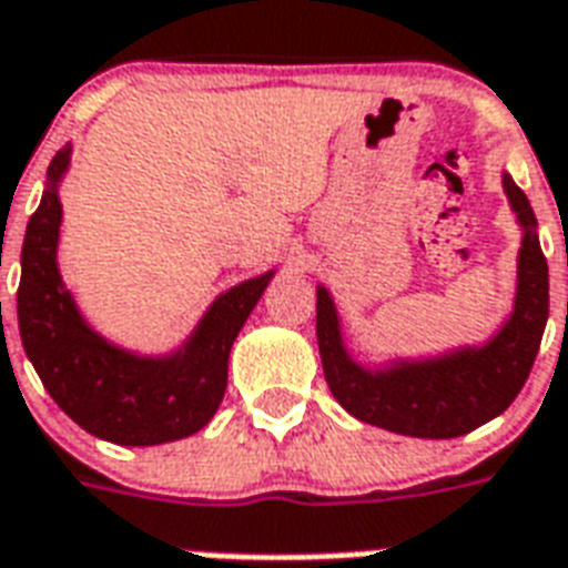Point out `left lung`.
I'll return each instance as SVG.
<instances>
[{
	"mask_svg": "<svg viewBox=\"0 0 568 568\" xmlns=\"http://www.w3.org/2000/svg\"><path fill=\"white\" fill-rule=\"evenodd\" d=\"M504 192L521 224L516 305L483 346H459L435 358H399L371 371L349 355L328 290L316 287V344L334 399L364 424L412 438H456L483 426L525 388L548 323V263L539 248L527 195L504 174Z\"/></svg>",
	"mask_w": 568,
	"mask_h": 568,
	"instance_id": "8db88e82",
	"label": "left lung"
}]
</instances>
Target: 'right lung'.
<instances>
[{
  "instance_id": "add662e5",
  "label": "right lung",
  "mask_w": 568,
  "mask_h": 568,
  "mask_svg": "<svg viewBox=\"0 0 568 568\" xmlns=\"http://www.w3.org/2000/svg\"><path fill=\"white\" fill-rule=\"evenodd\" d=\"M70 144L52 156L41 206L23 240L17 320L43 388L85 433L126 447L186 438L210 424L227 388V355L263 296L272 272L215 298L186 344L171 355H135L109 344L82 320L64 290L59 261V183Z\"/></svg>"
}]
</instances>
